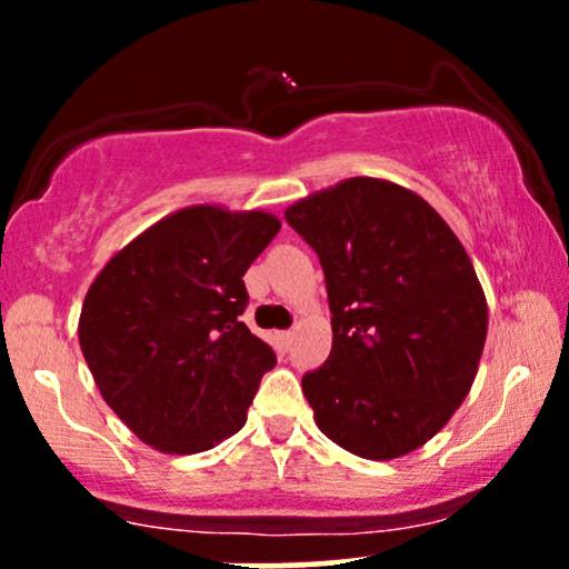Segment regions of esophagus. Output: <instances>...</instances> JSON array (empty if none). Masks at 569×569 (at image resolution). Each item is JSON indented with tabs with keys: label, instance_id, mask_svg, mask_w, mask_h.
<instances>
[{
	"label": "esophagus",
	"instance_id": "obj_1",
	"mask_svg": "<svg viewBox=\"0 0 569 569\" xmlns=\"http://www.w3.org/2000/svg\"><path fill=\"white\" fill-rule=\"evenodd\" d=\"M278 339H280V345H286V348H289L291 339H293V331H280Z\"/></svg>",
	"mask_w": 569,
	"mask_h": 569
}]
</instances>
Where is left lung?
<instances>
[{
  "label": "left lung",
  "mask_w": 569,
  "mask_h": 569,
  "mask_svg": "<svg viewBox=\"0 0 569 569\" xmlns=\"http://www.w3.org/2000/svg\"><path fill=\"white\" fill-rule=\"evenodd\" d=\"M286 221L329 291V361L302 377L316 426L367 460L415 452L466 401L485 350L471 257L420 194L371 176L307 194Z\"/></svg>",
  "instance_id": "8db88e82"
}]
</instances>
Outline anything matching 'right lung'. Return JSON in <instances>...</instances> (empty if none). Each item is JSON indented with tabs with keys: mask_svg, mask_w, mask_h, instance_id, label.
I'll use <instances>...</instances> for the list:
<instances>
[{
	"mask_svg": "<svg viewBox=\"0 0 569 569\" xmlns=\"http://www.w3.org/2000/svg\"><path fill=\"white\" fill-rule=\"evenodd\" d=\"M280 219L189 206L109 259L84 293L80 348L126 426L166 455H198L246 426L276 352L240 321L243 276Z\"/></svg>",
	"mask_w": 569,
	"mask_h": 569,
	"instance_id": "right-lung-1",
	"label": "right lung"
}]
</instances>
